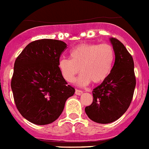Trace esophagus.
Segmentation results:
<instances>
[{
	"instance_id": "esophagus-1",
	"label": "esophagus",
	"mask_w": 149,
	"mask_h": 149,
	"mask_svg": "<svg viewBox=\"0 0 149 149\" xmlns=\"http://www.w3.org/2000/svg\"><path fill=\"white\" fill-rule=\"evenodd\" d=\"M82 93V91L81 90H79V89H75V94L76 95H81Z\"/></svg>"
}]
</instances>
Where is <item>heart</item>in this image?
<instances>
[{"mask_svg": "<svg viewBox=\"0 0 149 149\" xmlns=\"http://www.w3.org/2000/svg\"><path fill=\"white\" fill-rule=\"evenodd\" d=\"M115 60V51L109 44H81L70 52V59L59 61V69L68 82H73L79 69L81 74L77 80L79 86L93 81L101 83L110 74Z\"/></svg>", "mask_w": 149, "mask_h": 149, "instance_id": "1", "label": "heart"}]
</instances>
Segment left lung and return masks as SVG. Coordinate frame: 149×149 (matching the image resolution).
<instances>
[{
    "instance_id": "1",
    "label": "left lung",
    "mask_w": 149,
    "mask_h": 149,
    "mask_svg": "<svg viewBox=\"0 0 149 149\" xmlns=\"http://www.w3.org/2000/svg\"><path fill=\"white\" fill-rule=\"evenodd\" d=\"M115 63L107 79L93 90V100L85 108L91 120L107 124L121 117L130 107L136 86L132 56L118 39L111 38Z\"/></svg>"
}]
</instances>
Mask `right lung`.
<instances>
[{
    "mask_svg": "<svg viewBox=\"0 0 149 149\" xmlns=\"http://www.w3.org/2000/svg\"><path fill=\"white\" fill-rule=\"evenodd\" d=\"M65 42L53 39L32 41L16 58L11 87L18 111L36 125L57 119L66 100L74 93L59 69Z\"/></svg>",
    "mask_w": 149,
    "mask_h": 149,
    "instance_id": "obj_1",
    "label": "right lung"
}]
</instances>
